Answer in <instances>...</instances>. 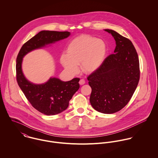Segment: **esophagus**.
Instances as JSON below:
<instances>
[{
	"instance_id": "34e87169",
	"label": "esophagus",
	"mask_w": 158,
	"mask_h": 158,
	"mask_svg": "<svg viewBox=\"0 0 158 158\" xmlns=\"http://www.w3.org/2000/svg\"><path fill=\"white\" fill-rule=\"evenodd\" d=\"M79 83H80V85H84L85 83V80L84 79H81L80 80V81H79Z\"/></svg>"
}]
</instances>
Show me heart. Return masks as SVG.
Wrapping results in <instances>:
<instances>
[{"instance_id":"b5f03b06","label":"heart","mask_w":158,"mask_h":158,"mask_svg":"<svg viewBox=\"0 0 158 158\" xmlns=\"http://www.w3.org/2000/svg\"><path fill=\"white\" fill-rule=\"evenodd\" d=\"M107 54L104 41L89 35H81L72 40L67 47V54L60 58L63 66L70 73L78 71V64L86 73L96 71L103 63Z\"/></svg>"}]
</instances>
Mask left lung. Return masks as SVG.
<instances>
[{
	"instance_id": "1",
	"label": "left lung",
	"mask_w": 158,
	"mask_h": 158,
	"mask_svg": "<svg viewBox=\"0 0 158 158\" xmlns=\"http://www.w3.org/2000/svg\"><path fill=\"white\" fill-rule=\"evenodd\" d=\"M115 41L114 54L88 77L92 88L90 103L94 110L103 114L116 113L130 100L137 86L139 61L131 41L115 31L105 29Z\"/></svg>"
}]
</instances>
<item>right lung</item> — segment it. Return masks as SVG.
Masks as SVG:
<instances>
[{"instance_id": "add662e5", "label": "right lung", "mask_w": 158, "mask_h": 158, "mask_svg": "<svg viewBox=\"0 0 158 158\" xmlns=\"http://www.w3.org/2000/svg\"><path fill=\"white\" fill-rule=\"evenodd\" d=\"M70 35L69 31L43 30L23 45L17 56L16 68L18 85L33 108L47 115L58 114L68 108L69 100L80 88V78L63 81L58 78L50 77L44 83H33L28 80L23 73V58L29 52L50 46L67 38Z\"/></svg>"}]
</instances>
